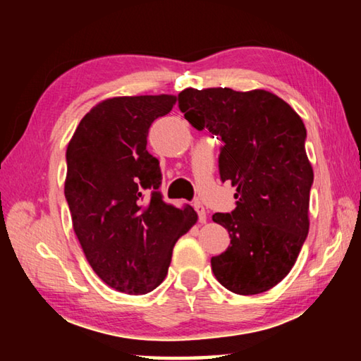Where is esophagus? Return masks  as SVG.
<instances>
[{"label":"esophagus","mask_w":361,"mask_h":361,"mask_svg":"<svg viewBox=\"0 0 361 361\" xmlns=\"http://www.w3.org/2000/svg\"><path fill=\"white\" fill-rule=\"evenodd\" d=\"M194 209H195V212H197V215H199V221L200 223H205L207 221V212L204 209V205L197 200V202H194Z\"/></svg>","instance_id":"esophagus-1"}]
</instances>
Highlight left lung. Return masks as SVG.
<instances>
[{"instance_id": "1", "label": "left lung", "mask_w": 361, "mask_h": 361, "mask_svg": "<svg viewBox=\"0 0 361 361\" xmlns=\"http://www.w3.org/2000/svg\"><path fill=\"white\" fill-rule=\"evenodd\" d=\"M178 106L195 129L221 138L219 176L237 188L235 209L213 215L231 237L226 252L212 258L213 274L237 295L271 290L288 276L309 232L314 170L302 119L262 89L189 87Z\"/></svg>"}]
</instances>
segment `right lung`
Returning a JSON list of instances; mask_svg holds the SVG:
<instances>
[{
    "label": "right lung",
    "instance_id": "add662e5",
    "mask_svg": "<svg viewBox=\"0 0 361 361\" xmlns=\"http://www.w3.org/2000/svg\"><path fill=\"white\" fill-rule=\"evenodd\" d=\"M175 95L114 97L84 116L66 148L65 197L97 276L127 295L166 279L176 240L197 221L192 207L162 200L159 161L146 151L152 122Z\"/></svg>",
    "mask_w": 361,
    "mask_h": 361
}]
</instances>
